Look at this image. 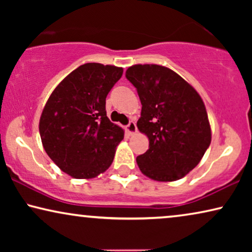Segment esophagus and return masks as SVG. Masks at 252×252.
Returning <instances> with one entry per match:
<instances>
[{
  "label": "esophagus",
  "instance_id": "obj_1",
  "mask_svg": "<svg viewBox=\"0 0 252 252\" xmlns=\"http://www.w3.org/2000/svg\"><path fill=\"white\" fill-rule=\"evenodd\" d=\"M136 124L133 122V120H130V122L128 123V125L126 126V132L129 134V135H132V134H134L136 132Z\"/></svg>",
  "mask_w": 252,
  "mask_h": 252
}]
</instances>
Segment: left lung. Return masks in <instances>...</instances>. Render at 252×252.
<instances>
[{
    "label": "left lung",
    "mask_w": 252,
    "mask_h": 252,
    "mask_svg": "<svg viewBox=\"0 0 252 252\" xmlns=\"http://www.w3.org/2000/svg\"><path fill=\"white\" fill-rule=\"evenodd\" d=\"M126 78L142 104L137 128L149 139V149L136 158L141 172L157 181L179 180L201 161L211 143L201 96L180 75L160 65H133Z\"/></svg>",
    "instance_id": "left-lung-1"
}]
</instances>
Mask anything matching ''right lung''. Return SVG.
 <instances>
[{"label":"right lung","instance_id":"obj_1","mask_svg":"<svg viewBox=\"0 0 252 252\" xmlns=\"http://www.w3.org/2000/svg\"><path fill=\"white\" fill-rule=\"evenodd\" d=\"M122 75L123 68L112 65H80L44 105L39 124L43 148L72 178H95L112 163L124 130L106 117L105 98Z\"/></svg>","mask_w":252,"mask_h":252}]
</instances>
